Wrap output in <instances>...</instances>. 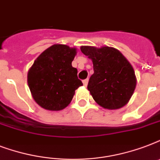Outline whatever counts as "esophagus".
Wrapping results in <instances>:
<instances>
[{"instance_id": "esophagus-1", "label": "esophagus", "mask_w": 160, "mask_h": 160, "mask_svg": "<svg viewBox=\"0 0 160 160\" xmlns=\"http://www.w3.org/2000/svg\"><path fill=\"white\" fill-rule=\"evenodd\" d=\"M88 81H89V80H88V79H85V80H83V84H84V85H85V86H87Z\"/></svg>"}]
</instances>
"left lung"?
I'll return each mask as SVG.
<instances>
[{"label": "left lung", "mask_w": 160, "mask_h": 160, "mask_svg": "<svg viewBox=\"0 0 160 160\" xmlns=\"http://www.w3.org/2000/svg\"><path fill=\"white\" fill-rule=\"evenodd\" d=\"M80 50L92 60L94 74L87 89L95 102L109 109L126 105L136 86L134 69L126 58L109 46H81Z\"/></svg>", "instance_id": "8db88e82"}]
</instances>
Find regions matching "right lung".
Listing matches in <instances>:
<instances>
[{
  "label": "right lung",
  "mask_w": 160,
  "mask_h": 160,
  "mask_svg": "<svg viewBox=\"0 0 160 160\" xmlns=\"http://www.w3.org/2000/svg\"><path fill=\"white\" fill-rule=\"evenodd\" d=\"M76 49L53 45L39 55L29 70L27 81L34 100L49 110H60L72 100L75 90L83 85L77 69L71 65Z\"/></svg>",
  "instance_id": "right-lung-1"
}]
</instances>
